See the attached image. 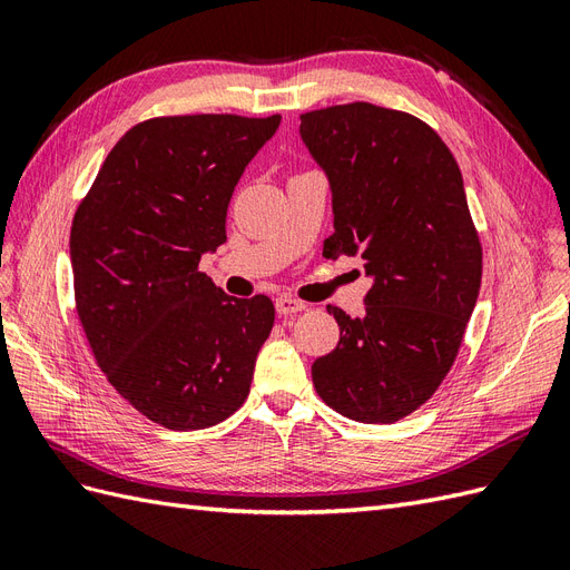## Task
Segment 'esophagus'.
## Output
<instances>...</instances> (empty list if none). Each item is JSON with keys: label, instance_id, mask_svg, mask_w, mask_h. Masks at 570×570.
<instances>
[{"label": "esophagus", "instance_id": "34e87169", "mask_svg": "<svg viewBox=\"0 0 570 570\" xmlns=\"http://www.w3.org/2000/svg\"><path fill=\"white\" fill-rule=\"evenodd\" d=\"M274 305H276V313H279V315H296V313L305 311V303L294 298V296H279Z\"/></svg>", "mask_w": 570, "mask_h": 570}]
</instances>
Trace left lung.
<instances>
[{"instance_id": "obj_1", "label": "left lung", "mask_w": 570, "mask_h": 570, "mask_svg": "<svg viewBox=\"0 0 570 570\" xmlns=\"http://www.w3.org/2000/svg\"><path fill=\"white\" fill-rule=\"evenodd\" d=\"M332 189L325 257H361L366 315L327 305L340 344L313 363L327 406L363 424L419 410L455 361L481 286V243L455 156L410 112L346 104L301 115Z\"/></svg>"}]
</instances>
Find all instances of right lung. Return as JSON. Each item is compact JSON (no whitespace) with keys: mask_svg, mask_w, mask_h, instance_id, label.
<instances>
[{"mask_svg":"<svg viewBox=\"0 0 570 570\" xmlns=\"http://www.w3.org/2000/svg\"><path fill=\"white\" fill-rule=\"evenodd\" d=\"M282 115H173L112 146L71 222L81 327L110 385L154 424L216 426L245 402L274 325L267 296H226L199 272L226 243L245 166Z\"/></svg>","mask_w":570,"mask_h":570,"instance_id":"1","label":"right lung"}]
</instances>
